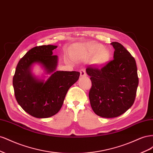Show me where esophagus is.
Instances as JSON below:
<instances>
[{
    "instance_id": "obj_1",
    "label": "esophagus",
    "mask_w": 153,
    "mask_h": 153,
    "mask_svg": "<svg viewBox=\"0 0 153 153\" xmlns=\"http://www.w3.org/2000/svg\"><path fill=\"white\" fill-rule=\"evenodd\" d=\"M80 76L81 77H84V76H87V73H86V72H85L84 69H81V70L80 71Z\"/></svg>"
}]
</instances>
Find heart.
<instances>
[{
  "label": "heart",
  "mask_w": 153,
  "mask_h": 153,
  "mask_svg": "<svg viewBox=\"0 0 153 153\" xmlns=\"http://www.w3.org/2000/svg\"><path fill=\"white\" fill-rule=\"evenodd\" d=\"M79 58L85 61L92 59V62L97 66H102L108 61L110 59L109 51L103 48V45L98 43H89L80 52L75 53Z\"/></svg>",
  "instance_id": "b5f03b06"
}]
</instances>
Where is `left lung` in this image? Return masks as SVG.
<instances>
[{
	"instance_id": "left-lung-1",
	"label": "left lung",
	"mask_w": 153,
	"mask_h": 153,
	"mask_svg": "<svg viewBox=\"0 0 153 153\" xmlns=\"http://www.w3.org/2000/svg\"><path fill=\"white\" fill-rule=\"evenodd\" d=\"M111 45L115 49L114 59L101 69L87 67L92 87L89 98L94 112L105 118L116 117L133 105L138 85L135 60L118 42Z\"/></svg>"
}]
</instances>
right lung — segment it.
<instances>
[{"instance_id":"add662e5","label":"right lung","mask_w":153,"mask_h":153,"mask_svg":"<svg viewBox=\"0 0 153 153\" xmlns=\"http://www.w3.org/2000/svg\"><path fill=\"white\" fill-rule=\"evenodd\" d=\"M57 47L42 45L32 48L18 62L13 79L18 103L27 113L36 118H48L61 108L67 92L78 80V71H56L57 55L52 51ZM35 63L41 64L51 76L39 79L32 75L31 68Z\"/></svg>"}]
</instances>
